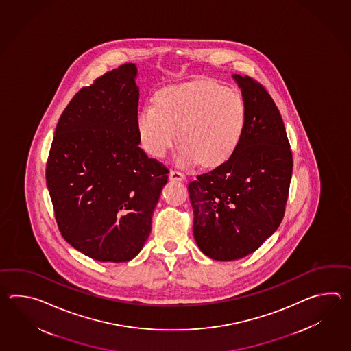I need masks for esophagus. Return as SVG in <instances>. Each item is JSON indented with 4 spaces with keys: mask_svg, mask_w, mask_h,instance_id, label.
Returning a JSON list of instances; mask_svg holds the SVG:
<instances>
[{
    "mask_svg": "<svg viewBox=\"0 0 351 351\" xmlns=\"http://www.w3.org/2000/svg\"><path fill=\"white\" fill-rule=\"evenodd\" d=\"M169 179L176 180V182H183V180H186V176L183 173L178 172V171H171L169 172Z\"/></svg>",
    "mask_w": 351,
    "mask_h": 351,
    "instance_id": "esophagus-1",
    "label": "esophagus"
}]
</instances>
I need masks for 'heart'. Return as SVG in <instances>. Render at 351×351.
Returning a JSON list of instances; mask_svg holds the SVG:
<instances>
[{
  "mask_svg": "<svg viewBox=\"0 0 351 351\" xmlns=\"http://www.w3.org/2000/svg\"><path fill=\"white\" fill-rule=\"evenodd\" d=\"M246 121L239 91L198 80L158 91L154 105L139 112L136 128L143 148L153 157H165L179 134V165L217 167L237 149Z\"/></svg>",
  "mask_w": 351,
  "mask_h": 351,
  "instance_id": "obj_1",
  "label": "heart"
}]
</instances>
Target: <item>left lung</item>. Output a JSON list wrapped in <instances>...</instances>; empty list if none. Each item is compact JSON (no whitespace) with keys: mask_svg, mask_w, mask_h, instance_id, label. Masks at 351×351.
<instances>
[{"mask_svg":"<svg viewBox=\"0 0 351 351\" xmlns=\"http://www.w3.org/2000/svg\"><path fill=\"white\" fill-rule=\"evenodd\" d=\"M232 79L246 103L242 139L223 165L188 184L194 239L216 261L252 254L276 232L292 176L290 143L272 97L248 76Z\"/></svg>","mask_w":351,"mask_h":351,"instance_id":"left-lung-1","label":"left lung"}]
</instances>
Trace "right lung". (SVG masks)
<instances>
[{
    "mask_svg": "<svg viewBox=\"0 0 351 351\" xmlns=\"http://www.w3.org/2000/svg\"><path fill=\"white\" fill-rule=\"evenodd\" d=\"M138 69L125 64L80 90L61 114L46 184L62 237L100 262L142 251L168 169L141 149Z\"/></svg>",
    "mask_w": 351,
    "mask_h": 351,
    "instance_id": "obj_1",
    "label": "right lung"
}]
</instances>
